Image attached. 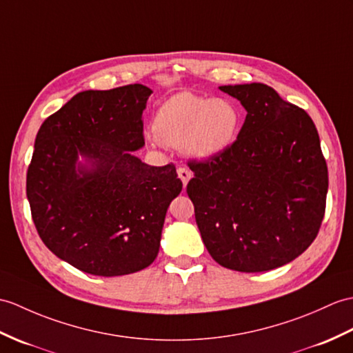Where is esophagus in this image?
<instances>
[{
	"mask_svg": "<svg viewBox=\"0 0 353 353\" xmlns=\"http://www.w3.org/2000/svg\"><path fill=\"white\" fill-rule=\"evenodd\" d=\"M177 174H179L180 180H182L183 186H186V183L190 182V179L192 177V173H191V171L188 170L186 167H179V168H177Z\"/></svg>",
	"mask_w": 353,
	"mask_h": 353,
	"instance_id": "34e87169",
	"label": "esophagus"
}]
</instances>
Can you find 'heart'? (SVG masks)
Returning <instances> with one entry per match:
<instances>
[{
  "label": "heart",
  "instance_id": "obj_1",
  "mask_svg": "<svg viewBox=\"0 0 353 353\" xmlns=\"http://www.w3.org/2000/svg\"><path fill=\"white\" fill-rule=\"evenodd\" d=\"M242 121V111L232 99L185 92L159 106L152 123V138L180 149L186 157L210 159L230 149Z\"/></svg>",
  "mask_w": 353,
  "mask_h": 353
}]
</instances>
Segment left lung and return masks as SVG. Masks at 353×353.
I'll list each match as a JSON object with an SVG mask.
<instances>
[{"label":"left lung","mask_w":353,"mask_h":353,"mask_svg":"<svg viewBox=\"0 0 353 353\" xmlns=\"http://www.w3.org/2000/svg\"><path fill=\"white\" fill-rule=\"evenodd\" d=\"M247 110L230 149L188 162L201 239L216 263L265 272L304 252L326 208L327 167L308 114L260 83L223 85Z\"/></svg>","instance_id":"obj_1"}]
</instances>
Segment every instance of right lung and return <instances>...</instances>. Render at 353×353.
Wrapping results in <instances>:
<instances>
[{
  "instance_id": "1",
  "label": "right lung",
  "mask_w": 353,
  "mask_h": 353,
  "mask_svg": "<svg viewBox=\"0 0 353 353\" xmlns=\"http://www.w3.org/2000/svg\"><path fill=\"white\" fill-rule=\"evenodd\" d=\"M152 90H87L40 126L27 171L31 218L46 247L83 272L134 274L159 252L163 219L182 191L174 163L150 167L143 111ZM92 163L76 167L77 154Z\"/></svg>"
}]
</instances>
